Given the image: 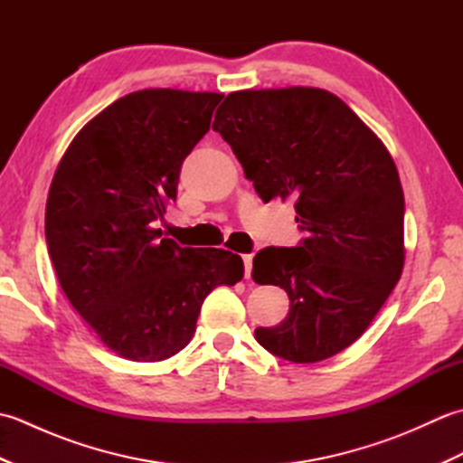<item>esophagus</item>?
<instances>
[{"label":"esophagus","mask_w":463,"mask_h":463,"mask_svg":"<svg viewBox=\"0 0 463 463\" xmlns=\"http://www.w3.org/2000/svg\"><path fill=\"white\" fill-rule=\"evenodd\" d=\"M242 262H244V279H250V270H252V254H242Z\"/></svg>","instance_id":"obj_1"}]
</instances>
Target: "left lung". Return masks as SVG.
<instances>
[{
  "instance_id": "obj_1",
  "label": "left lung",
  "mask_w": 463,
  "mask_h": 463,
  "mask_svg": "<svg viewBox=\"0 0 463 463\" xmlns=\"http://www.w3.org/2000/svg\"><path fill=\"white\" fill-rule=\"evenodd\" d=\"M213 129L264 203L297 201L307 232L298 247L254 257L252 280L290 298L287 318L254 338L294 364L348 348L404 269V191L392 155L340 97L317 87L234 91Z\"/></svg>"
}]
</instances>
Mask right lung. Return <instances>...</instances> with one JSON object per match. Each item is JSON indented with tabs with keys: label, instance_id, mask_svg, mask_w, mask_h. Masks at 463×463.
Segmentation results:
<instances>
[{
	"label": "right lung",
	"instance_id": "add662e5",
	"mask_svg": "<svg viewBox=\"0 0 463 463\" xmlns=\"http://www.w3.org/2000/svg\"><path fill=\"white\" fill-rule=\"evenodd\" d=\"M221 99L181 90L121 97L75 135L49 186L45 241L57 280L105 346L127 360L181 352L209 292L244 274L239 254L183 249L155 229Z\"/></svg>",
	"mask_w": 463,
	"mask_h": 463
}]
</instances>
